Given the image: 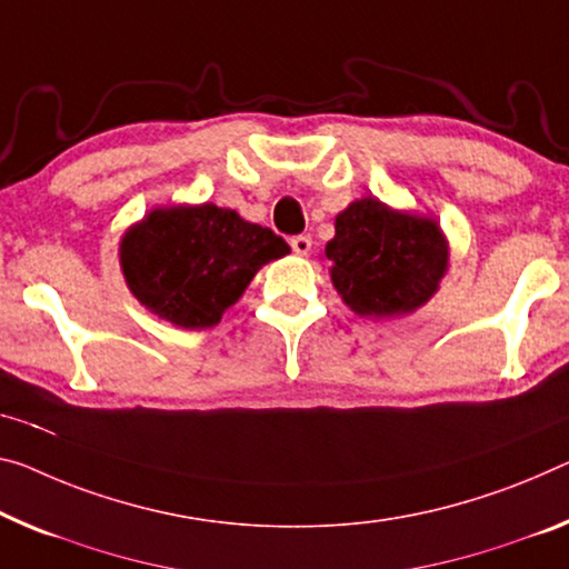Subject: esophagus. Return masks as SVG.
Listing matches in <instances>:
<instances>
[{"mask_svg":"<svg viewBox=\"0 0 569 569\" xmlns=\"http://www.w3.org/2000/svg\"><path fill=\"white\" fill-rule=\"evenodd\" d=\"M290 247H292L295 254L308 257V254H310V249H312V239H310V236H305V233H300V236H292V239H290Z\"/></svg>","mask_w":569,"mask_h":569,"instance_id":"34e87169","label":"esophagus"}]
</instances>
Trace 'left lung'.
Masks as SVG:
<instances>
[{"mask_svg":"<svg viewBox=\"0 0 569 569\" xmlns=\"http://www.w3.org/2000/svg\"><path fill=\"white\" fill-rule=\"evenodd\" d=\"M330 282L361 318L412 315L440 290L450 243L435 216L399 211L366 196L336 216L326 243Z\"/></svg>","mask_w":569,"mask_h":569,"instance_id":"obj_1","label":"left lung"}]
</instances>
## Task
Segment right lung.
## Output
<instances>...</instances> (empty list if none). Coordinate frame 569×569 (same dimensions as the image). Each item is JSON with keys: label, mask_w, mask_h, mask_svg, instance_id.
<instances>
[{"label": "right lung", "mask_w": 569, "mask_h": 569, "mask_svg": "<svg viewBox=\"0 0 569 569\" xmlns=\"http://www.w3.org/2000/svg\"><path fill=\"white\" fill-rule=\"evenodd\" d=\"M284 254L282 236L216 203L157 206L119 241L129 292L186 330L218 326L259 269Z\"/></svg>", "instance_id": "obj_1"}]
</instances>
